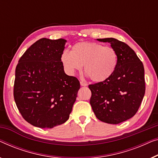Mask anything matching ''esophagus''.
<instances>
[{"mask_svg": "<svg viewBox=\"0 0 158 158\" xmlns=\"http://www.w3.org/2000/svg\"><path fill=\"white\" fill-rule=\"evenodd\" d=\"M81 85H82V86H87L88 85V84H87L86 83H85V82H83V81H81Z\"/></svg>", "mask_w": 158, "mask_h": 158, "instance_id": "obj_1", "label": "esophagus"}]
</instances>
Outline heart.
<instances>
[{
	"mask_svg": "<svg viewBox=\"0 0 158 158\" xmlns=\"http://www.w3.org/2000/svg\"><path fill=\"white\" fill-rule=\"evenodd\" d=\"M60 60L65 72L70 75L80 71L84 65V72L95 83L104 82L115 73L118 57L113 48L97 43H77L71 52L65 50Z\"/></svg>",
	"mask_w": 158,
	"mask_h": 158,
	"instance_id": "heart-1",
	"label": "heart"
}]
</instances>
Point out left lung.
Instances as JSON below:
<instances>
[{"mask_svg": "<svg viewBox=\"0 0 158 158\" xmlns=\"http://www.w3.org/2000/svg\"><path fill=\"white\" fill-rule=\"evenodd\" d=\"M108 42L118 53L113 75L104 82L89 85L90 103L98 120L118 124L135 115L145 92V70L142 61L126 43L115 38L98 39Z\"/></svg>", "mask_w": 158, "mask_h": 158, "instance_id": "8db88e82", "label": "left lung"}]
</instances>
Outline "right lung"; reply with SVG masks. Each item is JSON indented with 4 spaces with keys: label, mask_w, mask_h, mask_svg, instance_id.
<instances>
[{
    "label": "right lung",
    "mask_w": 158,
    "mask_h": 158,
    "mask_svg": "<svg viewBox=\"0 0 158 158\" xmlns=\"http://www.w3.org/2000/svg\"><path fill=\"white\" fill-rule=\"evenodd\" d=\"M65 42L41 38L18 60L13 96L22 117L33 126L52 128L66 122L72 111L80 82L64 72Z\"/></svg>",
    "instance_id": "1"
}]
</instances>
